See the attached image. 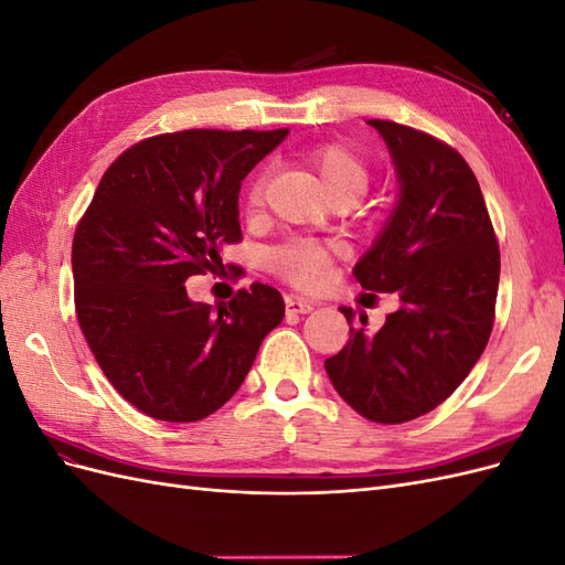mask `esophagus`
<instances>
[{
	"mask_svg": "<svg viewBox=\"0 0 565 565\" xmlns=\"http://www.w3.org/2000/svg\"><path fill=\"white\" fill-rule=\"evenodd\" d=\"M285 309L287 313H311L313 311V303L309 299H299V297H289L285 301Z\"/></svg>",
	"mask_w": 565,
	"mask_h": 565,
	"instance_id": "1",
	"label": "esophagus"
}]
</instances>
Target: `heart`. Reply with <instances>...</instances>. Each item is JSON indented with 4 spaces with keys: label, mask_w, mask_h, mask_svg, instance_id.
Returning a JSON list of instances; mask_svg holds the SVG:
<instances>
[{
    "label": "heart",
    "mask_w": 565,
    "mask_h": 565,
    "mask_svg": "<svg viewBox=\"0 0 565 565\" xmlns=\"http://www.w3.org/2000/svg\"><path fill=\"white\" fill-rule=\"evenodd\" d=\"M303 160L313 169L322 191L328 193L330 200L341 195L358 200L367 191L370 169L349 146H341V143L316 146L306 152ZM264 188H266L264 172L254 174L249 179L247 191H245V210L249 214H254L262 207ZM273 268H276L280 276L287 282H292L295 287L306 289V292H316V289H322L328 285L330 254L328 249L316 243L297 241L273 252Z\"/></svg>",
    "instance_id": "b5f03b06"
}]
</instances>
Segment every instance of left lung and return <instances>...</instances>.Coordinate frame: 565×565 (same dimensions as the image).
<instances>
[{"label": "left lung", "instance_id": "1", "mask_svg": "<svg viewBox=\"0 0 565 565\" xmlns=\"http://www.w3.org/2000/svg\"><path fill=\"white\" fill-rule=\"evenodd\" d=\"M367 125L388 148L398 198L353 276L367 292L396 295L401 309L377 332L351 328L324 370L355 413L401 424L431 413L481 358L500 247L481 185L457 150L398 122ZM341 313L349 320L353 311L341 306Z\"/></svg>", "mask_w": 565, "mask_h": 565}]
</instances>
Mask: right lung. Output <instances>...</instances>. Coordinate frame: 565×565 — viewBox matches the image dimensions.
I'll return each mask as SVG.
<instances>
[{
    "instance_id": "1",
    "label": "right lung",
    "mask_w": 565,
    "mask_h": 565,
    "mask_svg": "<svg viewBox=\"0 0 565 565\" xmlns=\"http://www.w3.org/2000/svg\"><path fill=\"white\" fill-rule=\"evenodd\" d=\"M287 129H188L125 150L73 241L75 309L119 396L160 422H198L241 388L285 301L254 282L228 303L193 301L185 280L241 243L243 179Z\"/></svg>"
}]
</instances>
